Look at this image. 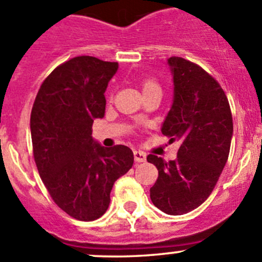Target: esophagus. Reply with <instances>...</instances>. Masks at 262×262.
I'll use <instances>...</instances> for the list:
<instances>
[{"label":"esophagus","mask_w":262,"mask_h":262,"mask_svg":"<svg viewBox=\"0 0 262 262\" xmlns=\"http://www.w3.org/2000/svg\"><path fill=\"white\" fill-rule=\"evenodd\" d=\"M134 160L136 162H146V153L142 152V150H134Z\"/></svg>","instance_id":"34e87169"}]
</instances>
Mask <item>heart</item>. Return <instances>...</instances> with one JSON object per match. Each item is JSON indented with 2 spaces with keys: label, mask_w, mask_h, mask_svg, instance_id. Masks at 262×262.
I'll return each mask as SVG.
<instances>
[{
  "label": "heart",
  "mask_w": 262,
  "mask_h": 262,
  "mask_svg": "<svg viewBox=\"0 0 262 262\" xmlns=\"http://www.w3.org/2000/svg\"><path fill=\"white\" fill-rule=\"evenodd\" d=\"M142 90H143V94H146V92L156 91V90H157V91H161V87L160 83H158L155 78H144V80L142 81Z\"/></svg>",
  "instance_id": "obj_1"
}]
</instances>
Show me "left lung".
<instances>
[{
    "label": "left lung",
    "instance_id": "8db88e82",
    "mask_svg": "<svg viewBox=\"0 0 262 262\" xmlns=\"http://www.w3.org/2000/svg\"><path fill=\"white\" fill-rule=\"evenodd\" d=\"M173 102L161 132L180 142L178 158L166 162L149 155L158 170L150 200L160 210L181 215L196 209L212 194L228 160L233 121L228 99L215 78L181 57L168 58Z\"/></svg>",
    "mask_w": 262,
    "mask_h": 262
}]
</instances>
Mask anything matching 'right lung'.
Returning a JSON list of instances; mask_svg holds the SVG:
<instances>
[{
  "instance_id": "add662e5",
  "label": "right lung",
  "mask_w": 262,
  "mask_h": 262,
  "mask_svg": "<svg viewBox=\"0 0 262 262\" xmlns=\"http://www.w3.org/2000/svg\"><path fill=\"white\" fill-rule=\"evenodd\" d=\"M118 63L81 55L43 81L30 116L39 175L55 204L72 218L91 222L110 204V191L134 162L129 147H102L92 138L94 119L105 114V91Z\"/></svg>"
}]
</instances>
